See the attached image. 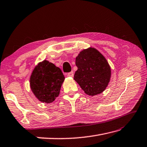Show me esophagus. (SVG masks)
<instances>
[{
  "label": "esophagus",
  "instance_id": "obj_1",
  "mask_svg": "<svg viewBox=\"0 0 147 147\" xmlns=\"http://www.w3.org/2000/svg\"><path fill=\"white\" fill-rule=\"evenodd\" d=\"M67 76L71 77H74V72H73V71H70V72H68L67 74Z\"/></svg>",
  "mask_w": 147,
  "mask_h": 147
}]
</instances>
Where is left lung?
I'll return each mask as SVG.
<instances>
[{
    "label": "left lung",
    "instance_id": "1",
    "mask_svg": "<svg viewBox=\"0 0 147 147\" xmlns=\"http://www.w3.org/2000/svg\"><path fill=\"white\" fill-rule=\"evenodd\" d=\"M78 68L74 79L87 94L96 95L102 92L110 81L111 69L105 58L94 48H88L77 56Z\"/></svg>",
    "mask_w": 147,
    "mask_h": 147
}]
</instances>
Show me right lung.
I'll return each mask as SVG.
<instances>
[{"label": "right lung", "mask_w": 147, "mask_h": 147, "mask_svg": "<svg viewBox=\"0 0 147 147\" xmlns=\"http://www.w3.org/2000/svg\"><path fill=\"white\" fill-rule=\"evenodd\" d=\"M65 77L61 69L46 60L39 63L30 77L31 89L38 100L51 103L58 96Z\"/></svg>", "instance_id": "right-lung-1"}]
</instances>
